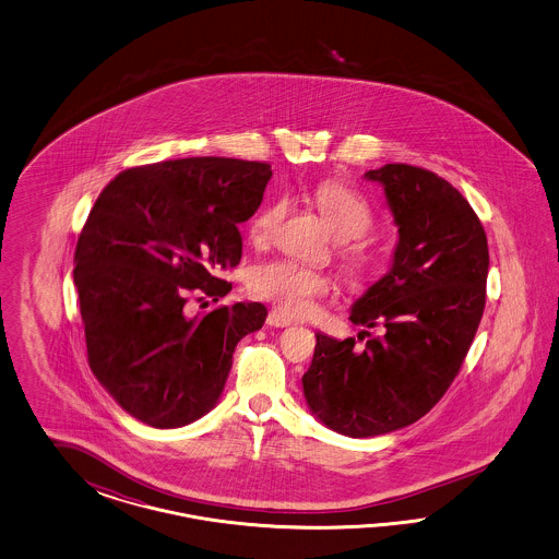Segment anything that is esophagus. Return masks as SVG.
<instances>
[{"label": "esophagus", "instance_id": "esophagus-1", "mask_svg": "<svg viewBox=\"0 0 559 559\" xmlns=\"http://www.w3.org/2000/svg\"><path fill=\"white\" fill-rule=\"evenodd\" d=\"M266 323H269V325H272V328H287V325H290V323H293V320H290L288 316H285L283 311H276V309H274V311H271V313H269V318H266Z\"/></svg>", "mask_w": 559, "mask_h": 559}]
</instances>
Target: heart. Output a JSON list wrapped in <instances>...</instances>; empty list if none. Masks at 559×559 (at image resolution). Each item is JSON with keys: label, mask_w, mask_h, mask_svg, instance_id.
Masks as SVG:
<instances>
[{"label": "heart", "mask_w": 559, "mask_h": 559, "mask_svg": "<svg viewBox=\"0 0 559 559\" xmlns=\"http://www.w3.org/2000/svg\"><path fill=\"white\" fill-rule=\"evenodd\" d=\"M313 201L334 236L342 241L360 239L371 231L374 223L371 206L355 190L328 180L313 190ZM287 206V199L283 197L264 204L250 221L252 239L258 243L269 241L281 221L285 219ZM342 262L344 269L353 274L362 271L365 266L362 258L355 252H342ZM328 285L330 283L323 272L293 260H271L258 264L250 274V288L258 297L269 299L278 309L293 316L305 313L311 301L328 290Z\"/></svg>", "instance_id": "b5f03b06"}]
</instances>
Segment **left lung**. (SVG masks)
<instances>
[{
	"mask_svg": "<svg viewBox=\"0 0 559 559\" xmlns=\"http://www.w3.org/2000/svg\"><path fill=\"white\" fill-rule=\"evenodd\" d=\"M365 178L383 187L397 243L350 322L365 328L360 336L379 323L383 334L358 350L353 338L318 332L301 379L311 414L353 439L406 428L449 390L481 320L490 266L486 231L457 188L406 164Z\"/></svg>",
	"mask_w": 559,
	"mask_h": 559,
	"instance_id": "obj_1",
	"label": "left lung"
}]
</instances>
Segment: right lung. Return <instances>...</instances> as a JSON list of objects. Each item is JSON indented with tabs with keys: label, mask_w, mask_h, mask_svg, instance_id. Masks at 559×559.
Masks as SVG:
<instances>
[{
	"label": "right lung",
	"mask_w": 559,
	"mask_h": 559,
	"mask_svg": "<svg viewBox=\"0 0 559 559\" xmlns=\"http://www.w3.org/2000/svg\"><path fill=\"white\" fill-rule=\"evenodd\" d=\"M269 164L187 157L127 169L102 190L75 248L90 369L127 414L182 428L217 406L237 342L266 322L255 301L187 316L190 290L213 301L241 260L239 223L262 203Z\"/></svg>",
	"instance_id": "right-lung-1"
}]
</instances>
